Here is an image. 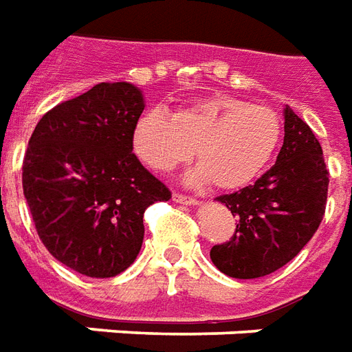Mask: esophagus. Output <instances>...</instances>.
Wrapping results in <instances>:
<instances>
[{"instance_id": "obj_1", "label": "esophagus", "mask_w": 352, "mask_h": 352, "mask_svg": "<svg viewBox=\"0 0 352 352\" xmlns=\"http://www.w3.org/2000/svg\"><path fill=\"white\" fill-rule=\"evenodd\" d=\"M173 201L181 203V205H197V199L190 196H183V194H173Z\"/></svg>"}]
</instances>
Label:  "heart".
<instances>
[{
	"instance_id": "1",
	"label": "heart",
	"mask_w": 352,
	"mask_h": 352,
	"mask_svg": "<svg viewBox=\"0 0 352 352\" xmlns=\"http://www.w3.org/2000/svg\"><path fill=\"white\" fill-rule=\"evenodd\" d=\"M282 140V119L272 108L228 95H212L179 108L171 116L147 111L134 126L138 158L169 173L194 156L186 183H214L222 190L248 186L261 175Z\"/></svg>"
}]
</instances>
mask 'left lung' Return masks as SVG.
Here are the masks:
<instances>
[{"instance_id": "left-lung-1", "label": "left lung", "mask_w": 352, "mask_h": 352, "mask_svg": "<svg viewBox=\"0 0 352 352\" xmlns=\"http://www.w3.org/2000/svg\"><path fill=\"white\" fill-rule=\"evenodd\" d=\"M276 164L252 186L216 197L236 216L235 235L210 250L229 278L254 280L282 269L300 252L324 214L329 171L321 143L289 106Z\"/></svg>"}]
</instances>
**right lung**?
<instances>
[{
  "instance_id": "right-lung-1",
  "label": "right lung",
  "mask_w": 352,
  "mask_h": 352,
  "mask_svg": "<svg viewBox=\"0 0 352 352\" xmlns=\"http://www.w3.org/2000/svg\"><path fill=\"white\" fill-rule=\"evenodd\" d=\"M145 96L129 82L96 83L57 104L31 134L23 196L43 244L89 278H111L134 263L143 212L171 197L132 153Z\"/></svg>"
}]
</instances>
